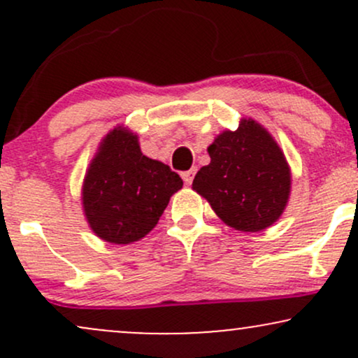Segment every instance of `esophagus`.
Wrapping results in <instances>:
<instances>
[{
  "label": "esophagus",
  "instance_id": "obj_1",
  "mask_svg": "<svg viewBox=\"0 0 358 358\" xmlns=\"http://www.w3.org/2000/svg\"><path fill=\"white\" fill-rule=\"evenodd\" d=\"M195 173H196L195 168H192V170H188V171H183V173H182L183 182L187 185H190L193 182V178H195Z\"/></svg>",
  "mask_w": 358,
  "mask_h": 358
}]
</instances>
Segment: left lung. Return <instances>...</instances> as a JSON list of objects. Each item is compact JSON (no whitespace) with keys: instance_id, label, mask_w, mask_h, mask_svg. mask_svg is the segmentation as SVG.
<instances>
[{"instance_id":"1","label":"left lung","mask_w":358,"mask_h":358,"mask_svg":"<svg viewBox=\"0 0 358 358\" xmlns=\"http://www.w3.org/2000/svg\"><path fill=\"white\" fill-rule=\"evenodd\" d=\"M210 163L193 178L202 195L229 227L259 232L285 212L291 170L273 136L254 119H241L236 131H224L207 148Z\"/></svg>"}]
</instances>
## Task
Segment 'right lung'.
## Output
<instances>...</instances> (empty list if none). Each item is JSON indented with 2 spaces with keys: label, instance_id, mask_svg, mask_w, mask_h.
Listing matches in <instances>:
<instances>
[{
  "label": "right lung",
  "instance_id": "add662e5",
  "mask_svg": "<svg viewBox=\"0 0 358 358\" xmlns=\"http://www.w3.org/2000/svg\"><path fill=\"white\" fill-rule=\"evenodd\" d=\"M182 187L178 173L143 155L136 134L117 126L102 139L87 168L82 207L99 239L131 244L153 231Z\"/></svg>",
  "mask_w": 358,
  "mask_h": 358
}]
</instances>
